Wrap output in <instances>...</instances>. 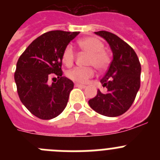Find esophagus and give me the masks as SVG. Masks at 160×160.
I'll use <instances>...</instances> for the list:
<instances>
[{
  "label": "esophagus",
  "instance_id": "obj_1",
  "mask_svg": "<svg viewBox=\"0 0 160 160\" xmlns=\"http://www.w3.org/2000/svg\"><path fill=\"white\" fill-rule=\"evenodd\" d=\"M75 87H80V88H86V86H84V85H81V84H78V83H75Z\"/></svg>",
  "mask_w": 160,
  "mask_h": 160
}]
</instances>
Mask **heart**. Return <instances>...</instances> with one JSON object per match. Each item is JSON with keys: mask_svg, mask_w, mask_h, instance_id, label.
Returning a JSON list of instances; mask_svg holds the SVG:
<instances>
[{"mask_svg": "<svg viewBox=\"0 0 160 160\" xmlns=\"http://www.w3.org/2000/svg\"><path fill=\"white\" fill-rule=\"evenodd\" d=\"M78 46L85 53H88L86 65L93 66L98 71H103L108 66L110 58L107 52L103 50V44L95 38H86L78 42ZM74 60V53L70 46L65 48L62 53V62L66 66H70ZM91 67L74 68L67 73L68 78L78 83H86L94 76Z\"/></svg>", "mask_w": 160, "mask_h": 160, "instance_id": "heart-1", "label": "heart"}]
</instances>
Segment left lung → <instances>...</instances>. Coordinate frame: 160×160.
Instances as JSON below:
<instances>
[{
  "label": "left lung",
  "mask_w": 160,
  "mask_h": 160,
  "mask_svg": "<svg viewBox=\"0 0 160 160\" xmlns=\"http://www.w3.org/2000/svg\"><path fill=\"white\" fill-rule=\"evenodd\" d=\"M94 33L109 44L113 60L100 80L107 91L101 92L98 90L97 95L88 103L94 111L104 116H119L131 107L139 90L140 62L135 50L118 36L107 31Z\"/></svg>",
  "instance_id": "left-lung-1"
}]
</instances>
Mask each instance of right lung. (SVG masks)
Returning <instances> with one entry per match:
<instances>
[{"label": "right lung", "instance_id": "obj_1", "mask_svg": "<svg viewBox=\"0 0 160 160\" xmlns=\"http://www.w3.org/2000/svg\"><path fill=\"white\" fill-rule=\"evenodd\" d=\"M78 33L46 32L36 38L18 59L14 73L18 95L23 105L41 119L58 116L67 105L73 82L62 77V53ZM50 73L58 76L57 83L49 84Z\"/></svg>", "mask_w": 160, "mask_h": 160}]
</instances>
